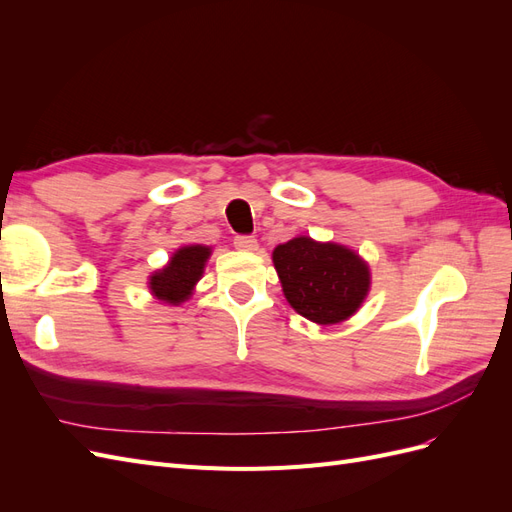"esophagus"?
Wrapping results in <instances>:
<instances>
[{
	"instance_id": "obj_1",
	"label": "esophagus",
	"mask_w": 512,
	"mask_h": 512,
	"mask_svg": "<svg viewBox=\"0 0 512 512\" xmlns=\"http://www.w3.org/2000/svg\"><path fill=\"white\" fill-rule=\"evenodd\" d=\"M235 247L241 252H256L258 250V241L254 237H237Z\"/></svg>"
}]
</instances>
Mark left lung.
<instances>
[{
	"instance_id": "obj_1",
	"label": "left lung",
	"mask_w": 512,
	"mask_h": 512,
	"mask_svg": "<svg viewBox=\"0 0 512 512\" xmlns=\"http://www.w3.org/2000/svg\"><path fill=\"white\" fill-rule=\"evenodd\" d=\"M273 267L294 312L320 327L359 312L371 288L367 262L348 245L294 237L273 250Z\"/></svg>"
}]
</instances>
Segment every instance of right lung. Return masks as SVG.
Returning a JSON list of instances; mask_svg holds the SVG:
<instances>
[{
    "label": "right lung",
    "mask_w": 512,
    "mask_h": 512,
    "mask_svg": "<svg viewBox=\"0 0 512 512\" xmlns=\"http://www.w3.org/2000/svg\"><path fill=\"white\" fill-rule=\"evenodd\" d=\"M211 252L213 250L209 245H181L162 269L149 275L147 286L153 299L175 307L188 301L194 294L198 280L205 273V265Z\"/></svg>",
    "instance_id": "1"
}]
</instances>
